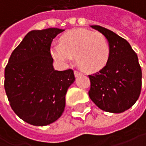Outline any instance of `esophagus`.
<instances>
[{
	"label": "esophagus",
	"mask_w": 146,
	"mask_h": 146,
	"mask_svg": "<svg viewBox=\"0 0 146 146\" xmlns=\"http://www.w3.org/2000/svg\"><path fill=\"white\" fill-rule=\"evenodd\" d=\"M82 73H80L79 71H78V70H74V75H75V77H78V76H80L82 75Z\"/></svg>",
	"instance_id": "esophagus-1"
}]
</instances>
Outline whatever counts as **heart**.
Segmentation results:
<instances>
[{"label": "heart", "instance_id": "heart-1", "mask_svg": "<svg viewBox=\"0 0 146 146\" xmlns=\"http://www.w3.org/2000/svg\"><path fill=\"white\" fill-rule=\"evenodd\" d=\"M52 57L66 64L76 57L78 67L86 73L102 70L109 60L110 45L107 38L100 32L86 29L68 31L60 38V45L50 48Z\"/></svg>", "mask_w": 146, "mask_h": 146}]
</instances>
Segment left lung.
I'll use <instances>...</instances> for the list:
<instances>
[{
    "label": "left lung",
    "mask_w": 146,
    "mask_h": 146,
    "mask_svg": "<svg viewBox=\"0 0 146 146\" xmlns=\"http://www.w3.org/2000/svg\"><path fill=\"white\" fill-rule=\"evenodd\" d=\"M106 38L110 45L107 65L98 73L88 75L91 100L107 112L121 113L132 107L141 91V68L137 54L130 44L116 33L92 25Z\"/></svg>",
    "instance_id": "1"
}]
</instances>
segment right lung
<instances>
[{
	"label": "right lung",
	"instance_id": "right-lung-1",
	"mask_svg": "<svg viewBox=\"0 0 146 146\" xmlns=\"http://www.w3.org/2000/svg\"><path fill=\"white\" fill-rule=\"evenodd\" d=\"M64 31L29 32L14 49L5 68V90L15 113L33 125H47L62 116L65 95L75 78L72 69L57 71L50 54L53 39Z\"/></svg>",
	"mask_w": 146,
	"mask_h": 146
}]
</instances>
